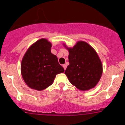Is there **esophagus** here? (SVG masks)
<instances>
[{"label":"esophagus","instance_id":"esophagus-1","mask_svg":"<svg viewBox=\"0 0 125 125\" xmlns=\"http://www.w3.org/2000/svg\"><path fill=\"white\" fill-rule=\"evenodd\" d=\"M63 68H64V70H66V65H65H65H63Z\"/></svg>","mask_w":125,"mask_h":125}]
</instances>
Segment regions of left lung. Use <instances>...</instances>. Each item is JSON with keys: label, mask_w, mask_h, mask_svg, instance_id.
<instances>
[{"label": "left lung", "mask_w": 125, "mask_h": 125, "mask_svg": "<svg viewBox=\"0 0 125 125\" xmlns=\"http://www.w3.org/2000/svg\"><path fill=\"white\" fill-rule=\"evenodd\" d=\"M67 49L70 65L65 74L71 83L82 91L94 88L102 74V62L95 50L83 41Z\"/></svg>", "instance_id": "obj_1"}]
</instances>
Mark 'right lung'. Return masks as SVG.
<instances>
[{
  "label": "right lung",
  "instance_id": "1",
  "mask_svg": "<svg viewBox=\"0 0 125 125\" xmlns=\"http://www.w3.org/2000/svg\"><path fill=\"white\" fill-rule=\"evenodd\" d=\"M51 43L46 39L37 40L27 50L21 63V73L26 85L43 90L53 83L57 74L65 71L56 55L51 52Z\"/></svg>",
  "mask_w": 125,
  "mask_h": 125
}]
</instances>
